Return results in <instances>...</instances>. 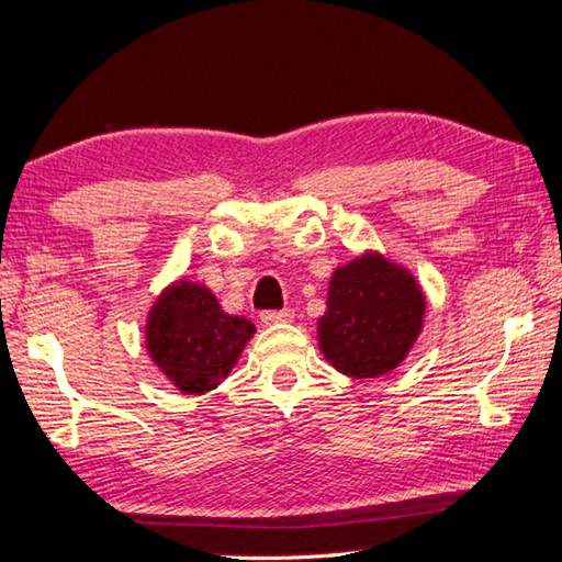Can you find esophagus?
Wrapping results in <instances>:
<instances>
[{
	"instance_id": "esophagus-1",
	"label": "esophagus",
	"mask_w": 562,
	"mask_h": 562,
	"mask_svg": "<svg viewBox=\"0 0 562 562\" xmlns=\"http://www.w3.org/2000/svg\"><path fill=\"white\" fill-rule=\"evenodd\" d=\"M291 307H283V311H265L261 313V323L265 325H281V323H291L293 319Z\"/></svg>"
}]
</instances>
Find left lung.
Instances as JSON below:
<instances>
[{
  "label": "left lung",
  "mask_w": 562,
  "mask_h": 562,
  "mask_svg": "<svg viewBox=\"0 0 562 562\" xmlns=\"http://www.w3.org/2000/svg\"><path fill=\"white\" fill-rule=\"evenodd\" d=\"M425 319V293L407 269L378 251L337 267L317 341L339 373L375 378L397 369Z\"/></svg>",
  "instance_id": "1"
}]
</instances>
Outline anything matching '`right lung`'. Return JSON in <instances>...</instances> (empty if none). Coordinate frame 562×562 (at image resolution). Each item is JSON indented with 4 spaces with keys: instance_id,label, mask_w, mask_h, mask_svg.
<instances>
[{
    "instance_id": "1",
    "label": "right lung",
    "mask_w": 562,
    "mask_h": 562,
    "mask_svg": "<svg viewBox=\"0 0 562 562\" xmlns=\"http://www.w3.org/2000/svg\"><path fill=\"white\" fill-rule=\"evenodd\" d=\"M251 337L247 317L227 315L211 289L187 279L159 293L145 325L147 353L184 395L221 385Z\"/></svg>"
}]
</instances>
